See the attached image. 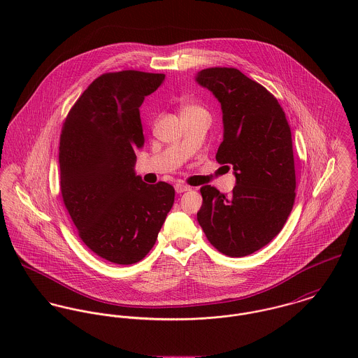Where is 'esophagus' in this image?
<instances>
[{
  "mask_svg": "<svg viewBox=\"0 0 358 358\" xmlns=\"http://www.w3.org/2000/svg\"><path fill=\"white\" fill-rule=\"evenodd\" d=\"M175 190H176L178 194H182V193L190 190V187H189L187 185H185V183H176V185H175Z\"/></svg>",
  "mask_w": 358,
  "mask_h": 358,
  "instance_id": "obj_1",
  "label": "esophagus"
}]
</instances>
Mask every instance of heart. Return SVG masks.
I'll use <instances>...</instances> for the list:
<instances>
[{
    "label": "heart",
    "mask_w": 358,
    "mask_h": 358,
    "mask_svg": "<svg viewBox=\"0 0 358 358\" xmlns=\"http://www.w3.org/2000/svg\"><path fill=\"white\" fill-rule=\"evenodd\" d=\"M194 113H206L204 107L196 103H183L180 106V115H187V114H194Z\"/></svg>",
    "instance_id": "1"
}]
</instances>
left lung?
Segmentation results:
<instances>
[{
  "mask_svg": "<svg viewBox=\"0 0 358 358\" xmlns=\"http://www.w3.org/2000/svg\"><path fill=\"white\" fill-rule=\"evenodd\" d=\"M196 80L222 104L224 134L216 161L236 175L229 196L209 185L200 189L197 220L223 255H251L281 231L295 203L291 128L274 95L240 70L210 67Z\"/></svg>",
  "mask_w": 358,
  "mask_h": 358,
  "instance_id": "1",
  "label": "left lung"
}]
</instances>
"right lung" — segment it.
I'll list each match as a JSON object with an SVG mask.
<instances>
[{"label": "right lung", "mask_w": 358, "mask_h": 358, "mask_svg": "<svg viewBox=\"0 0 358 358\" xmlns=\"http://www.w3.org/2000/svg\"><path fill=\"white\" fill-rule=\"evenodd\" d=\"M165 76L104 73L70 108L60 135V193L83 243L115 264L150 252L175 200L165 183L135 175L145 136L139 107Z\"/></svg>", "instance_id": "add662e5"}]
</instances>
